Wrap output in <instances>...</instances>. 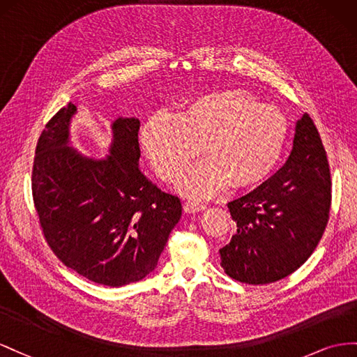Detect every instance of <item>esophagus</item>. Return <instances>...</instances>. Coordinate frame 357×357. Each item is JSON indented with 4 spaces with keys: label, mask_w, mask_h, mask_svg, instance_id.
I'll list each match as a JSON object with an SVG mask.
<instances>
[{
    "label": "esophagus",
    "mask_w": 357,
    "mask_h": 357,
    "mask_svg": "<svg viewBox=\"0 0 357 357\" xmlns=\"http://www.w3.org/2000/svg\"><path fill=\"white\" fill-rule=\"evenodd\" d=\"M205 208H206L205 205H202V203H197V202H190L188 200V202L184 203V211L187 213H196L199 211H203Z\"/></svg>",
    "instance_id": "obj_1"
}]
</instances>
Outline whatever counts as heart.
I'll return each instance as SVG.
<instances>
[{"instance_id":"b5f03b06","label":"heart","mask_w":357,"mask_h":357,"mask_svg":"<svg viewBox=\"0 0 357 357\" xmlns=\"http://www.w3.org/2000/svg\"><path fill=\"white\" fill-rule=\"evenodd\" d=\"M289 124L277 107L261 105L245 91L202 94L179 115L158 112L140 131V142L162 181H173L202 152L206 155L181 173L176 188L203 199L256 187L269 176L286 146Z\"/></svg>"}]
</instances>
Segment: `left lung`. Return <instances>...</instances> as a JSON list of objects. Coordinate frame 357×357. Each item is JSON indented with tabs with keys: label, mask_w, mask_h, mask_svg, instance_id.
I'll list each match as a JSON object with an SVG mask.
<instances>
[{
	"label": "left lung",
	"mask_w": 357,
	"mask_h": 357,
	"mask_svg": "<svg viewBox=\"0 0 357 357\" xmlns=\"http://www.w3.org/2000/svg\"><path fill=\"white\" fill-rule=\"evenodd\" d=\"M331 173L308 114L296 122L293 149L272 178L227 203L236 231L220 250L233 280L269 284L289 277L320 242L331 209Z\"/></svg>",
	"instance_id": "8db88e82"
}]
</instances>
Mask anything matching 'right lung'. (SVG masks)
<instances>
[{"label":"right lung","instance_id":"right-lung-1","mask_svg":"<svg viewBox=\"0 0 357 357\" xmlns=\"http://www.w3.org/2000/svg\"><path fill=\"white\" fill-rule=\"evenodd\" d=\"M68 103L40 136L33 199L46 242L67 268L97 284L121 287L157 268L182 206L139 169L140 121L116 118L105 158L70 146Z\"/></svg>","mask_w":357,"mask_h":357}]
</instances>
